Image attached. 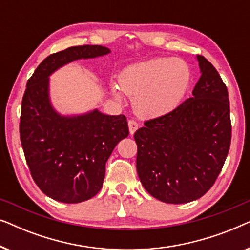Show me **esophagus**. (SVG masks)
Returning a JSON list of instances; mask_svg holds the SVG:
<instances>
[{"label": "esophagus", "instance_id": "34e87169", "mask_svg": "<svg viewBox=\"0 0 250 250\" xmlns=\"http://www.w3.org/2000/svg\"><path fill=\"white\" fill-rule=\"evenodd\" d=\"M128 128H129V133H131V134H134V132L139 128V123L134 121V119H129Z\"/></svg>", "mask_w": 250, "mask_h": 250}]
</instances>
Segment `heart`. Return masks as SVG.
<instances>
[{
	"label": "heart",
	"instance_id": "obj_1",
	"mask_svg": "<svg viewBox=\"0 0 250 250\" xmlns=\"http://www.w3.org/2000/svg\"><path fill=\"white\" fill-rule=\"evenodd\" d=\"M191 71L187 62L177 58H153L126 68L119 76L124 93L134 98L138 114L160 116L175 109L187 93ZM119 98L118 87L114 86Z\"/></svg>",
	"mask_w": 250,
	"mask_h": 250
}]
</instances>
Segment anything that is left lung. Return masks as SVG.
<instances>
[{
    "instance_id": "left-lung-1",
    "label": "left lung",
    "mask_w": 250,
    "mask_h": 250,
    "mask_svg": "<svg viewBox=\"0 0 250 250\" xmlns=\"http://www.w3.org/2000/svg\"><path fill=\"white\" fill-rule=\"evenodd\" d=\"M201 76L174 110L145 122L134 134L142 186L163 203L199 199L214 186L231 145L230 102L218 71L198 56Z\"/></svg>"
}]
</instances>
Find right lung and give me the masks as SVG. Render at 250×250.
<instances>
[{
    "label": "right lung",
    "mask_w": 250,
    "mask_h": 250,
    "mask_svg": "<svg viewBox=\"0 0 250 250\" xmlns=\"http://www.w3.org/2000/svg\"><path fill=\"white\" fill-rule=\"evenodd\" d=\"M109 52L101 45L68 47L46 57L27 82L20 141L34 182L57 201L78 204L94 197L102 188L112 150L129 132L124 115L98 110L76 117L57 114L49 100V76L70 61Z\"/></svg>",
    "instance_id": "add662e5"
}]
</instances>
